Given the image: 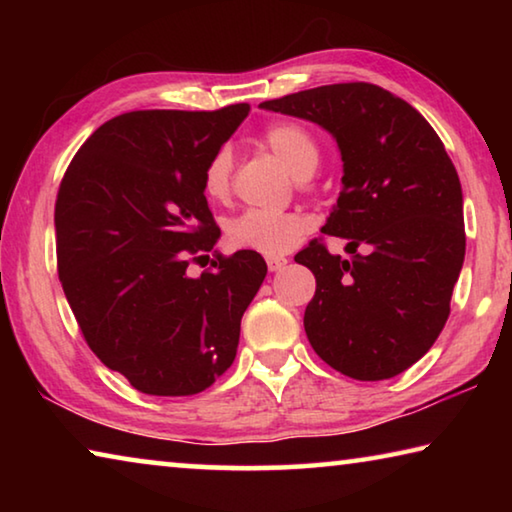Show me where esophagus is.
<instances>
[{
    "label": "esophagus",
    "mask_w": 512,
    "mask_h": 512,
    "mask_svg": "<svg viewBox=\"0 0 512 512\" xmlns=\"http://www.w3.org/2000/svg\"><path fill=\"white\" fill-rule=\"evenodd\" d=\"M287 262L289 259L287 257H280V255H271V257H266V264H268V271H282L284 266H287Z\"/></svg>",
    "instance_id": "34e87169"
}]
</instances>
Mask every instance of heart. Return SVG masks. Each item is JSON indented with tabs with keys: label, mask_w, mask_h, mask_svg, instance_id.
Listing matches in <instances>:
<instances>
[{
	"label": "heart",
	"mask_w": 512,
	"mask_h": 512,
	"mask_svg": "<svg viewBox=\"0 0 512 512\" xmlns=\"http://www.w3.org/2000/svg\"><path fill=\"white\" fill-rule=\"evenodd\" d=\"M264 144L291 171L293 178L305 180L316 171L320 151L316 137L298 121H275L264 131ZM232 151L221 146L205 164L203 192L212 201H223L230 192ZM307 221L293 212L246 210L225 225V237L235 248L255 250L262 255H282L305 235Z\"/></svg>",
	"instance_id": "heart-1"
}]
</instances>
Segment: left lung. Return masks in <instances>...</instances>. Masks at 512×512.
I'll use <instances>...</instances> for the list:
<instances>
[{
	"mask_svg": "<svg viewBox=\"0 0 512 512\" xmlns=\"http://www.w3.org/2000/svg\"><path fill=\"white\" fill-rule=\"evenodd\" d=\"M259 108L325 128L343 160L339 201L320 232L348 241L354 257L318 241L296 255L316 277L305 309L311 348L352 379L400 375L443 332L465 259L461 180L443 142L418 110L372 83L323 85Z\"/></svg>",
	"mask_w": 512,
	"mask_h": 512,
	"instance_id": "left-lung-1",
	"label": "left lung"
}]
</instances>
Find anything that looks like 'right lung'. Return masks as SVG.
I'll return each instance as SVG.
<instances>
[{"instance_id": "add662e5", "label": "right lung", "mask_w": 512, "mask_h": 512, "mask_svg": "<svg viewBox=\"0 0 512 512\" xmlns=\"http://www.w3.org/2000/svg\"><path fill=\"white\" fill-rule=\"evenodd\" d=\"M248 110L126 112L90 135L60 183L54 223L65 298L90 350L140 393L196 395L237 357L241 316L266 262L239 250L201 277L187 266L221 237L203 171Z\"/></svg>"}]
</instances>
